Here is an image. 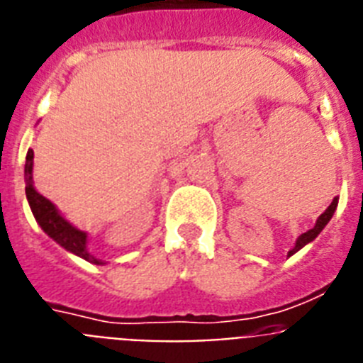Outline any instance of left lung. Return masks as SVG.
<instances>
[{"mask_svg": "<svg viewBox=\"0 0 363 363\" xmlns=\"http://www.w3.org/2000/svg\"><path fill=\"white\" fill-rule=\"evenodd\" d=\"M336 207H338V198H335V200L331 201V205H329V207H327L325 213L320 214V218H318V220H316V225H314L313 229H309V230H307V233H303V234H300V236H298L296 243H294L293 249H291V251L287 252V256H293L294 252L300 251L301 247L307 245V243L313 242V240L316 238V236H318L320 233H322L323 227H325L327 223H329V220H331L333 214H335Z\"/></svg>", "mask_w": 363, "mask_h": 363, "instance_id": "left-lung-1", "label": "left lung"}]
</instances>
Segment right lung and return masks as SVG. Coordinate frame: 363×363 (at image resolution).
Instances as JSON below:
<instances>
[{
  "label": "right lung",
  "instance_id": "add662e5",
  "mask_svg": "<svg viewBox=\"0 0 363 363\" xmlns=\"http://www.w3.org/2000/svg\"><path fill=\"white\" fill-rule=\"evenodd\" d=\"M32 165H34V150L28 149L27 152V163H25V194H27L28 205H30V211L36 218V221L40 223L41 229L49 234L50 238L56 243L67 249L72 255L79 256V258L91 262V264L101 265L104 262L89 252L86 249V233L76 229L72 223L65 220V218L60 214V211L56 209V205L50 200H47L45 196H41L40 192L34 189V182H32Z\"/></svg>",
  "mask_w": 363,
  "mask_h": 363
}]
</instances>
